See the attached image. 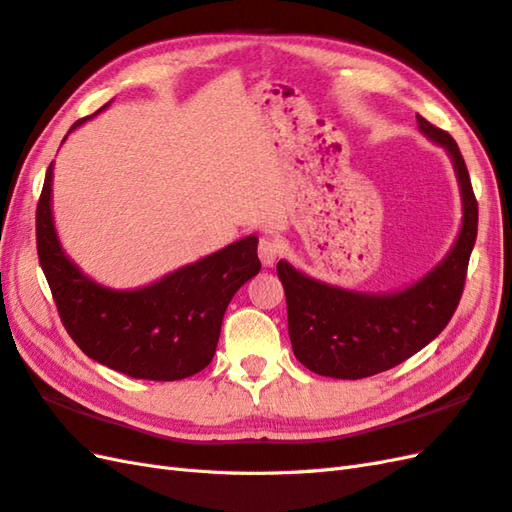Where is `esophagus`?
<instances>
[{"label": "esophagus", "mask_w": 512, "mask_h": 512, "mask_svg": "<svg viewBox=\"0 0 512 512\" xmlns=\"http://www.w3.org/2000/svg\"><path fill=\"white\" fill-rule=\"evenodd\" d=\"M257 253H259L261 264L270 268V266H274V261H277V257L281 255V244L274 238H261L259 246H257Z\"/></svg>", "instance_id": "1"}]
</instances>
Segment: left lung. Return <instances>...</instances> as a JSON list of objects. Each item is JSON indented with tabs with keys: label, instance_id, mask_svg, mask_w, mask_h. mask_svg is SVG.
Listing matches in <instances>:
<instances>
[{
	"label": "left lung",
	"instance_id": "obj_1",
	"mask_svg": "<svg viewBox=\"0 0 512 512\" xmlns=\"http://www.w3.org/2000/svg\"><path fill=\"white\" fill-rule=\"evenodd\" d=\"M417 127L448 151L463 199L461 231L441 264L391 294L342 290L307 277L287 261L277 264L292 350L307 370L320 376L357 381L391 370L430 344L448 326L461 300L478 233V203L454 138L419 114Z\"/></svg>",
	"mask_w": 512,
	"mask_h": 512
}]
</instances>
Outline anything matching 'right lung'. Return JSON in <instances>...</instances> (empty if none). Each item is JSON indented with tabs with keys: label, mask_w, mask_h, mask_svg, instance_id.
<instances>
[{
	"label": "right lung",
	"mask_w": 512,
	"mask_h": 512,
	"mask_svg": "<svg viewBox=\"0 0 512 512\" xmlns=\"http://www.w3.org/2000/svg\"><path fill=\"white\" fill-rule=\"evenodd\" d=\"M51 179L54 162L47 168L36 207V248L73 342L86 357L144 381H181L207 368L233 294L261 268L255 235L151 285L112 290L86 277L62 251L51 216Z\"/></svg>",
	"instance_id": "1"
}]
</instances>
